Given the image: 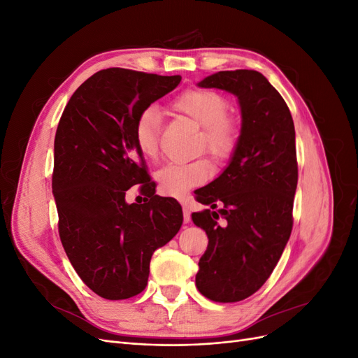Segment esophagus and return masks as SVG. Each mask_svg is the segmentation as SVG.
<instances>
[{
	"label": "esophagus",
	"instance_id": "esophagus-1",
	"mask_svg": "<svg viewBox=\"0 0 358 358\" xmlns=\"http://www.w3.org/2000/svg\"><path fill=\"white\" fill-rule=\"evenodd\" d=\"M182 212H183V222L188 224V222L191 221V212H189V209H188V206H187V204H183V206H182Z\"/></svg>",
	"mask_w": 358,
	"mask_h": 358
}]
</instances>
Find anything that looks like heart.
Instances as JSON below:
<instances>
[{
  "label": "heart",
  "instance_id": "obj_1",
  "mask_svg": "<svg viewBox=\"0 0 358 358\" xmlns=\"http://www.w3.org/2000/svg\"><path fill=\"white\" fill-rule=\"evenodd\" d=\"M171 107L201 127V146H206L216 159L225 161L234 154L241 140V125L234 116L227 115L229 103L221 94L192 88L178 95ZM159 124L161 117L155 107H146L134 121L133 140L146 159H154L158 154ZM212 173L210 161L199 158L167 162L155 173V178L162 192L171 197H182L189 188L208 182Z\"/></svg>",
  "mask_w": 358,
  "mask_h": 358
}]
</instances>
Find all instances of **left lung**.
<instances>
[{
    "mask_svg": "<svg viewBox=\"0 0 358 358\" xmlns=\"http://www.w3.org/2000/svg\"><path fill=\"white\" fill-rule=\"evenodd\" d=\"M199 86L231 92L241 104L239 145L220 178L196 191L209 209L192 213L209 239L196 285L204 297L233 303L263 287L289 239L299 178L294 122L255 70L218 71Z\"/></svg>",
    "mask_w": 358,
    "mask_h": 358,
    "instance_id": "obj_1",
    "label": "left lung"
}]
</instances>
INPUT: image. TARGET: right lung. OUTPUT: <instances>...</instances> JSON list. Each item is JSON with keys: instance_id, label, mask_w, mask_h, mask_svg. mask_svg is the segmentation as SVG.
I'll list each match as a JSON object with an SVG mask.
<instances>
[{"instance_id": "1", "label": "right lung", "mask_w": 358, "mask_h": 358, "mask_svg": "<svg viewBox=\"0 0 358 358\" xmlns=\"http://www.w3.org/2000/svg\"><path fill=\"white\" fill-rule=\"evenodd\" d=\"M180 79L101 70L76 90L59 119L52 191L61 243L76 273L103 299L124 300L142 292L155 249L182 225L180 204L157 196L133 140L138 113ZM137 182L147 200L128 205L124 194Z\"/></svg>"}]
</instances>
